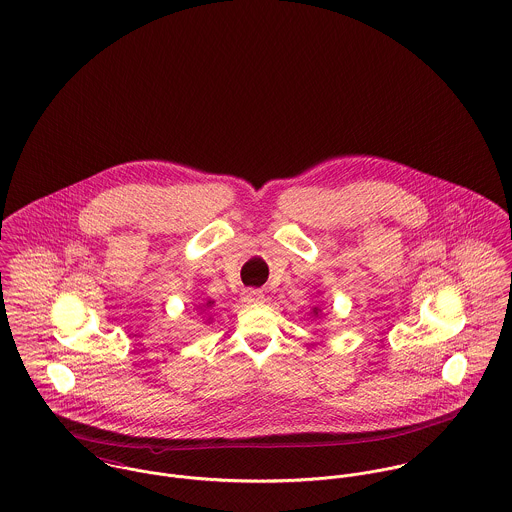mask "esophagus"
Masks as SVG:
<instances>
[{
	"label": "esophagus",
	"mask_w": 512,
	"mask_h": 512,
	"mask_svg": "<svg viewBox=\"0 0 512 512\" xmlns=\"http://www.w3.org/2000/svg\"><path fill=\"white\" fill-rule=\"evenodd\" d=\"M265 300V294L261 290H245L243 292V302L245 304H259Z\"/></svg>",
	"instance_id": "obj_1"
}]
</instances>
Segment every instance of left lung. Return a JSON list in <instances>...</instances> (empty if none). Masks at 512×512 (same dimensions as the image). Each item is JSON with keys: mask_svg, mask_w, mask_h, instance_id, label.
Wrapping results in <instances>:
<instances>
[{"mask_svg": "<svg viewBox=\"0 0 512 512\" xmlns=\"http://www.w3.org/2000/svg\"><path fill=\"white\" fill-rule=\"evenodd\" d=\"M314 314H318V310H314Z\"/></svg>", "mask_w": 512, "mask_h": 512, "instance_id": "left-lung-1", "label": "left lung"}]
</instances>
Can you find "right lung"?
<instances>
[{"label":"right lung","instance_id":"add662e5","mask_svg":"<svg viewBox=\"0 0 512 512\" xmlns=\"http://www.w3.org/2000/svg\"><path fill=\"white\" fill-rule=\"evenodd\" d=\"M208 304H212V302H206V306H208Z\"/></svg>","mask_w":512,"mask_h":512}]
</instances>
